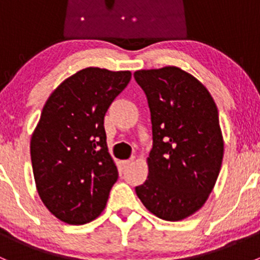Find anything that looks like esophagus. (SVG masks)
I'll return each instance as SVG.
<instances>
[{
    "label": "esophagus",
    "instance_id": "1",
    "mask_svg": "<svg viewBox=\"0 0 260 260\" xmlns=\"http://www.w3.org/2000/svg\"><path fill=\"white\" fill-rule=\"evenodd\" d=\"M133 159H135V158H133V157H132V158H129V159H124V161H122V165H123V166H124V167L129 166V165L133 162Z\"/></svg>",
    "mask_w": 260,
    "mask_h": 260
}]
</instances>
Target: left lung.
Wrapping results in <instances>:
<instances>
[{
    "instance_id": "left-lung-1",
    "label": "left lung",
    "mask_w": 260,
    "mask_h": 260,
    "mask_svg": "<svg viewBox=\"0 0 260 260\" xmlns=\"http://www.w3.org/2000/svg\"><path fill=\"white\" fill-rule=\"evenodd\" d=\"M133 77L147 96L153 140L148 177L136 193L159 219L179 221L205 204L219 176L224 141L216 104L180 68L138 70Z\"/></svg>"
}]
</instances>
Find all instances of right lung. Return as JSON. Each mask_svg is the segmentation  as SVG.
<instances>
[{
  "label": "right lung",
  "instance_id": "obj_1",
  "mask_svg": "<svg viewBox=\"0 0 260 260\" xmlns=\"http://www.w3.org/2000/svg\"><path fill=\"white\" fill-rule=\"evenodd\" d=\"M131 72L86 68L62 81L44 106L31 137L36 188L61 221L90 222L106 208L118 180L107 147L104 115Z\"/></svg>",
  "mask_w": 260,
  "mask_h": 260
}]
</instances>
